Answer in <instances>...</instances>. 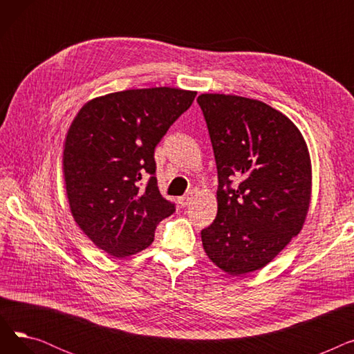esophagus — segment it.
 Masks as SVG:
<instances>
[{
	"label": "esophagus",
	"mask_w": 354,
	"mask_h": 354,
	"mask_svg": "<svg viewBox=\"0 0 354 354\" xmlns=\"http://www.w3.org/2000/svg\"><path fill=\"white\" fill-rule=\"evenodd\" d=\"M191 201H192V192H189V194H185L183 196H179L178 198V202H179V205L180 207H188L189 203H191Z\"/></svg>",
	"instance_id": "1"
}]
</instances>
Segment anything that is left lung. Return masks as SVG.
Returning <instances> with one entry per match:
<instances>
[{
    "mask_svg": "<svg viewBox=\"0 0 354 354\" xmlns=\"http://www.w3.org/2000/svg\"><path fill=\"white\" fill-rule=\"evenodd\" d=\"M196 102L218 171V212L201 231L202 245L222 271L248 274L271 263L304 225L308 149L297 126L263 102L216 93Z\"/></svg>",
    "mask_w": 354,
    "mask_h": 354,
    "instance_id": "left-lung-1",
    "label": "left lung"
}]
</instances>
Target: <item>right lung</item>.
Listing matches in <instances>:
<instances>
[{"mask_svg": "<svg viewBox=\"0 0 354 354\" xmlns=\"http://www.w3.org/2000/svg\"><path fill=\"white\" fill-rule=\"evenodd\" d=\"M196 91L152 87L87 102L71 122L63 176L71 215L97 248L116 258L153 243L159 222L175 212L155 176V147L187 111ZM149 176L146 185L140 180Z\"/></svg>", "mask_w": 354, "mask_h": 354, "instance_id": "add662e5", "label": "right lung"}]
</instances>
